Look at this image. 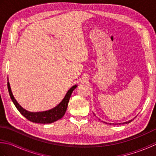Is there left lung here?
<instances>
[{
  "mask_svg": "<svg viewBox=\"0 0 156 156\" xmlns=\"http://www.w3.org/2000/svg\"><path fill=\"white\" fill-rule=\"evenodd\" d=\"M132 121V120H130L129 121H127V122H122V124H127V123H129V122H131Z\"/></svg>",
  "mask_w": 156,
  "mask_h": 156,
  "instance_id": "1",
  "label": "left lung"
}]
</instances>
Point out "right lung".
I'll list each match as a JSON object with an SVG mask.
<instances>
[{"mask_svg":"<svg viewBox=\"0 0 156 156\" xmlns=\"http://www.w3.org/2000/svg\"><path fill=\"white\" fill-rule=\"evenodd\" d=\"M8 86V90L9 92V95L11 97V100L13 103L15 105L16 108L17 110L21 112L22 115L33 122H36V123H42V124H48V123H51L56 121L59 120L61 118L63 117L64 115L65 112L66 111V109L68 107V104L69 100V98L71 97V94L72 93L73 90L77 87V85H74L69 89L66 93L65 97L62 101V102L58 105L56 106L54 108L50 109V110L47 111H43V112H29L27 110L23 108L21 105H20L15 98L13 97V94L12 93L11 87H10V84L8 82L7 83Z\"/></svg>","mask_w":156,"mask_h":156,"instance_id":"obj_1","label":"right lung"}]
</instances>
